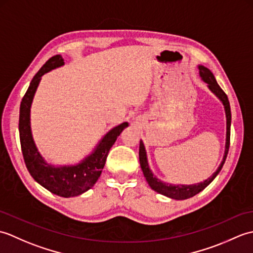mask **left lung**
<instances>
[{
    "instance_id": "8db88e82",
    "label": "left lung",
    "mask_w": 253,
    "mask_h": 253,
    "mask_svg": "<svg viewBox=\"0 0 253 253\" xmlns=\"http://www.w3.org/2000/svg\"><path fill=\"white\" fill-rule=\"evenodd\" d=\"M199 73H200V76L204 83L208 84L209 89L212 91V92L215 94L217 98L222 101V103L224 104V109L225 113H226V146H225V153H224V158L221 165L218 166V169H216L215 173H214L210 178L207 180H204L203 182H199V184L195 185H170V184H166V182L161 181L155 177L151 169L149 168L148 164V160H147V153H146V149H144V146L142 141H140V146H139V161H140V166L141 169L143 171V175L146 177V179L148 181L149 186L152 188L154 191H157L161 195L166 196L171 199H176V200H185V199L191 198L193 196H196L197 193L202 191L204 188H206L208 185L211 184V181L215 178L216 175L221 171L223 165L225 163V160H226L227 153H228V149H229V141H230V122H232V113H230V105H229V101L226 93L224 92L222 88L219 87L218 84L216 83V79L214 77V75L212 72L210 71L209 68L204 67V66H199Z\"/></svg>"
}]
</instances>
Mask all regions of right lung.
<instances>
[{"mask_svg":"<svg viewBox=\"0 0 253 253\" xmlns=\"http://www.w3.org/2000/svg\"><path fill=\"white\" fill-rule=\"evenodd\" d=\"M64 65V60L61 55L51 57L35 77L32 78L30 85L25 93L20 103L19 110V139L21 152L25 160L27 169L38 184L54 195L64 198L79 196L89 190L99 179L105 165V161L110 149L121 135L128 123H122L121 125L113 128L102 138L93 152L82 162L76 165L54 166L45 162L35 144L30 128V106L36 90L41 77L47 72Z\"/></svg>","mask_w":253,"mask_h":253,"instance_id":"1","label":"right lung"}]
</instances>
